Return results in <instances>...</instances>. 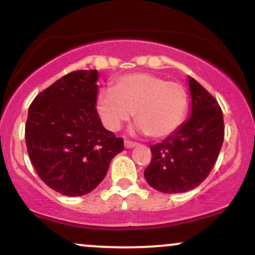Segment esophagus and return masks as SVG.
Segmentation results:
<instances>
[{"label":"esophagus","instance_id":"1","mask_svg":"<svg viewBox=\"0 0 255 255\" xmlns=\"http://www.w3.org/2000/svg\"><path fill=\"white\" fill-rule=\"evenodd\" d=\"M136 145H137L136 142L129 141V140H126V141H125V147L126 148H133V147H135Z\"/></svg>","mask_w":255,"mask_h":255}]
</instances>
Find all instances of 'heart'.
Instances as JSON below:
<instances>
[{
    "label": "heart",
    "instance_id": "1",
    "mask_svg": "<svg viewBox=\"0 0 255 255\" xmlns=\"http://www.w3.org/2000/svg\"><path fill=\"white\" fill-rule=\"evenodd\" d=\"M97 110L111 131L119 130L133 113L137 130L164 137L183 122L188 96L182 85L150 73H133L120 78L113 91L99 93Z\"/></svg>",
    "mask_w": 255,
    "mask_h": 255
}]
</instances>
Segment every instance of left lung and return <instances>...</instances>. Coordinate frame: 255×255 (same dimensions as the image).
I'll list each match as a JSON object with an SVG mask.
<instances>
[{
  "label": "left lung",
  "mask_w": 255,
  "mask_h": 255,
  "mask_svg": "<svg viewBox=\"0 0 255 255\" xmlns=\"http://www.w3.org/2000/svg\"><path fill=\"white\" fill-rule=\"evenodd\" d=\"M191 115L162 142L150 146L152 160L144 176L152 188L174 194L195 188L209 176L224 140L219 104L188 77Z\"/></svg>",
  "instance_id": "8db88e82"
}]
</instances>
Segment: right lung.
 <instances>
[{"label":"right lung","mask_w":255,"mask_h":255,"mask_svg":"<svg viewBox=\"0 0 255 255\" xmlns=\"http://www.w3.org/2000/svg\"><path fill=\"white\" fill-rule=\"evenodd\" d=\"M98 72L64 75L34 98L25 127L38 176L67 197H80L103 181L124 139L102 125L96 109Z\"/></svg>","instance_id":"add662e5"}]
</instances>
